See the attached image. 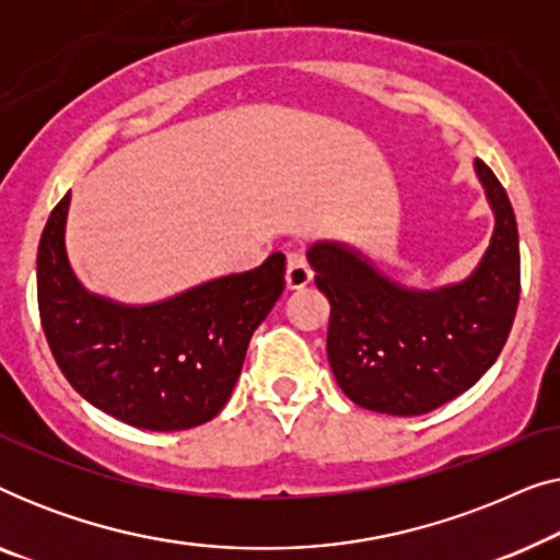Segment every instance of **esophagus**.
<instances>
[{"instance_id": "1", "label": "esophagus", "mask_w": 560, "mask_h": 560, "mask_svg": "<svg viewBox=\"0 0 560 560\" xmlns=\"http://www.w3.org/2000/svg\"><path fill=\"white\" fill-rule=\"evenodd\" d=\"M313 272H311V265L308 259H305V255L301 249L290 252L288 255V270H285V282L290 290H298V288H305L311 282Z\"/></svg>"}]
</instances>
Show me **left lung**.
Instances as JSON below:
<instances>
[{
	"instance_id": "1",
	"label": "left lung",
	"mask_w": 560,
	"mask_h": 560,
	"mask_svg": "<svg viewBox=\"0 0 560 560\" xmlns=\"http://www.w3.org/2000/svg\"><path fill=\"white\" fill-rule=\"evenodd\" d=\"M494 211L492 242L469 278L410 290L362 252L316 242L308 262L331 303L326 351L351 402L387 416H423L454 400L497 362L520 301L515 211L497 175L474 160Z\"/></svg>"
}]
</instances>
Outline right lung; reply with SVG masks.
Here are the masks:
<instances>
[{
  "instance_id": "1",
  "label": "right lung",
  "mask_w": 560,
  "mask_h": 560,
  "mask_svg": "<svg viewBox=\"0 0 560 560\" xmlns=\"http://www.w3.org/2000/svg\"><path fill=\"white\" fill-rule=\"evenodd\" d=\"M71 194L37 247V308L52 357L94 408L144 431H186L224 408L255 328L285 288V255L150 305L89 293L66 255Z\"/></svg>"
}]
</instances>
